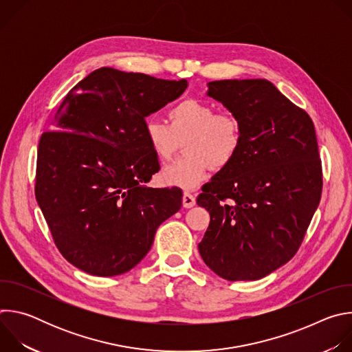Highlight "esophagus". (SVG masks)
I'll return each instance as SVG.
<instances>
[{"instance_id": "34e87169", "label": "esophagus", "mask_w": 352, "mask_h": 352, "mask_svg": "<svg viewBox=\"0 0 352 352\" xmlns=\"http://www.w3.org/2000/svg\"><path fill=\"white\" fill-rule=\"evenodd\" d=\"M195 204H196L195 196L192 193H189V192H184V195H182V206L189 209V208H193Z\"/></svg>"}]
</instances>
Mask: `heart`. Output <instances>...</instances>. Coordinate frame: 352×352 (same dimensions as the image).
Masks as SVG:
<instances>
[{"label": "heart", "mask_w": 352, "mask_h": 352, "mask_svg": "<svg viewBox=\"0 0 352 352\" xmlns=\"http://www.w3.org/2000/svg\"><path fill=\"white\" fill-rule=\"evenodd\" d=\"M168 124L159 120L144 122V138L155 157L170 160L184 142L185 156L166 167L163 184L195 189L210 170L227 168L242 147L241 120L231 113H217V107L204 100L186 97L167 111Z\"/></svg>", "instance_id": "heart-1"}]
</instances>
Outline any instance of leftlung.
Masks as SVG:
<instances>
[{
    "mask_svg": "<svg viewBox=\"0 0 352 352\" xmlns=\"http://www.w3.org/2000/svg\"><path fill=\"white\" fill-rule=\"evenodd\" d=\"M208 94L241 120L243 140L196 199L210 213L199 254L221 278L259 280L294 258L320 202L315 125L266 79L209 82Z\"/></svg>",
    "mask_w": 352,
    "mask_h": 352,
    "instance_id": "left-lung-1",
    "label": "left lung"
}]
</instances>
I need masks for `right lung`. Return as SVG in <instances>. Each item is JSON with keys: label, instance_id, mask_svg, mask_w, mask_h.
Listing matches in <instances>:
<instances>
[{"label": "right lung", "instance_id": "obj_1", "mask_svg": "<svg viewBox=\"0 0 352 352\" xmlns=\"http://www.w3.org/2000/svg\"><path fill=\"white\" fill-rule=\"evenodd\" d=\"M185 79L100 68L76 83L43 132L34 193L60 254L85 273L129 272L159 226L182 206L178 188H146L160 170L146 117L179 97Z\"/></svg>", "mask_w": 352, "mask_h": 352}]
</instances>
